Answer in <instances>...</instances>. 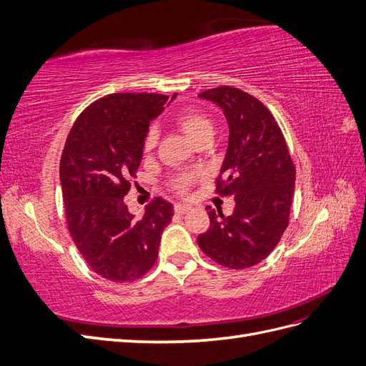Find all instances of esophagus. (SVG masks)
<instances>
[{
	"mask_svg": "<svg viewBox=\"0 0 366 366\" xmlns=\"http://www.w3.org/2000/svg\"><path fill=\"white\" fill-rule=\"evenodd\" d=\"M174 210H175V214H186V212H189L191 210V206H187V204H175L174 206Z\"/></svg>",
	"mask_w": 366,
	"mask_h": 366,
	"instance_id": "obj_1",
	"label": "esophagus"
}]
</instances>
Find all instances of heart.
<instances>
[{"instance_id":"b5f03b06","label":"heart","mask_w":366,"mask_h":366,"mask_svg":"<svg viewBox=\"0 0 366 366\" xmlns=\"http://www.w3.org/2000/svg\"><path fill=\"white\" fill-rule=\"evenodd\" d=\"M174 122L175 125L184 132V136L191 142H194L195 145L198 142H202L204 139H212L214 136V122L206 113H203L202 109L191 108V107L183 108L174 116ZM157 140H159V131L156 127H151L147 131L145 139H143V149L149 152L151 149H154V147H156ZM197 177L198 175L192 172L177 174L172 177V182H171L172 187L179 194L184 195L189 192L192 183L197 180Z\"/></svg>"}]
</instances>
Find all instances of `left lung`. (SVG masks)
<instances>
[{"mask_svg":"<svg viewBox=\"0 0 366 366\" xmlns=\"http://www.w3.org/2000/svg\"><path fill=\"white\" fill-rule=\"evenodd\" d=\"M223 108L229 145L215 182L221 197L234 195V214L209 210L210 226L197 237L210 259L227 269L252 267L269 257L289 226L296 169L280 125L257 97L234 86L198 94Z\"/></svg>","mask_w":366,"mask_h":366,"instance_id":"left-lung-1","label":"left lung"}]
</instances>
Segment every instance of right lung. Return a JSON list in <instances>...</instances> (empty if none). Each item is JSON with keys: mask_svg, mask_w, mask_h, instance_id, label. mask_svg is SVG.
<instances>
[{"mask_svg": "<svg viewBox=\"0 0 366 366\" xmlns=\"http://www.w3.org/2000/svg\"><path fill=\"white\" fill-rule=\"evenodd\" d=\"M168 99L157 93L108 94L84 109L65 140L59 177L69 232L90 269L113 282L136 281L151 270L174 215L172 204L160 197L139 219L124 202L151 120Z\"/></svg>", "mask_w": 366, "mask_h": 366, "instance_id": "right-lung-1", "label": "right lung"}]
</instances>
